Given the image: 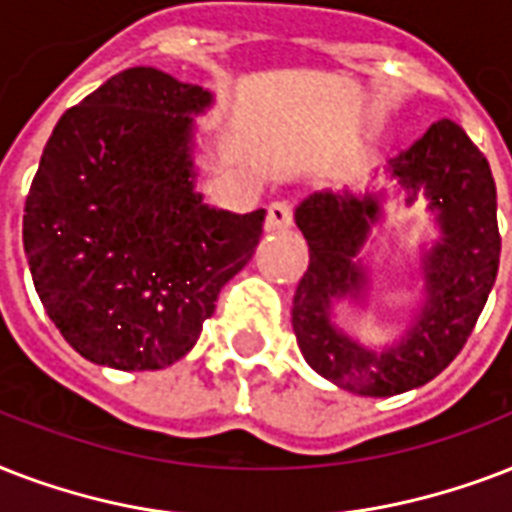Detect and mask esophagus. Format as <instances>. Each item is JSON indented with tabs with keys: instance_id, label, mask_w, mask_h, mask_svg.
<instances>
[{
	"instance_id": "esophagus-1",
	"label": "esophagus",
	"mask_w": 512,
	"mask_h": 512,
	"mask_svg": "<svg viewBox=\"0 0 512 512\" xmlns=\"http://www.w3.org/2000/svg\"><path fill=\"white\" fill-rule=\"evenodd\" d=\"M293 224V205L288 200H277L269 205L267 211V224L264 227L269 232H280V229H288Z\"/></svg>"
}]
</instances>
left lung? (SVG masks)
<instances>
[{
  "label": "left lung",
  "mask_w": 512,
  "mask_h": 512,
  "mask_svg": "<svg viewBox=\"0 0 512 512\" xmlns=\"http://www.w3.org/2000/svg\"><path fill=\"white\" fill-rule=\"evenodd\" d=\"M387 173L408 192L406 202L425 189L441 227V240L422 259L425 304L398 347L366 350L331 320V301L366 291L358 253L382 219L379 197L318 192L296 208V227L310 245L291 310L299 350L328 382L371 398L422 387L457 358L497 280L502 248L494 176L457 122H433L417 144L392 157Z\"/></svg>",
  "instance_id": "1"
}]
</instances>
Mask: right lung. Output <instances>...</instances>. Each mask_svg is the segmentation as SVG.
<instances>
[{"instance_id":"add662e5","label":"right lung","mask_w":512,"mask_h":512,"mask_svg":"<svg viewBox=\"0 0 512 512\" xmlns=\"http://www.w3.org/2000/svg\"><path fill=\"white\" fill-rule=\"evenodd\" d=\"M200 85L152 66L106 79L47 141L23 208V251L61 336L98 366L154 371L184 358L251 261L267 211L194 192Z\"/></svg>"}]
</instances>
